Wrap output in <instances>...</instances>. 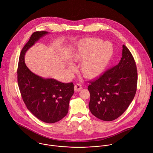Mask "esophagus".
Here are the masks:
<instances>
[{"label": "esophagus", "instance_id": "34e87169", "mask_svg": "<svg viewBox=\"0 0 153 153\" xmlns=\"http://www.w3.org/2000/svg\"><path fill=\"white\" fill-rule=\"evenodd\" d=\"M82 89V86L80 84L77 83L74 85V91H79Z\"/></svg>", "mask_w": 153, "mask_h": 153}]
</instances>
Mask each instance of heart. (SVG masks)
<instances>
[{
	"label": "heart",
	"instance_id": "b5f03b06",
	"mask_svg": "<svg viewBox=\"0 0 153 153\" xmlns=\"http://www.w3.org/2000/svg\"><path fill=\"white\" fill-rule=\"evenodd\" d=\"M113 53L111 43L99 39L87 38L79 42L73 54V60L82 62L81 71L88 78H93L103 70ZM70 69L73 67H70Z\"/></svg>",
	"mask_w": 153,
	"mask_h": 153
}]
</instances>
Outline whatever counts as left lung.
Wrapping results in <instances>:
<instances>
[{
    "label": "left lung",
    "mask_w": 153,
    "mask_h": 153,
    "mask_svg": "<svg viewBox=\"0 0 153 153\" xmlns=\"http://www.w3.org/2000/svg\"><path fill=\"white\" fill-rule=\"evenodd\" d=\"M122 57L116 66L90 82V110L97 118L112 121L120 117L133 100L137 83V71L134 57L122 46Z\"/></svg>",
    "instance_id": "left-lung-1"
}]
</instances>
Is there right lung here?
I'll return each mask as SVG.
<instances>
[{
  "label": "right lung",
  "instance_id": "1",
  "mask_svg": "<svg viewBox=\"0 0 153 153\" xmlns=\"http://www.w3.org/2000/svg\"><path fill=\"white\" fill-rule=\"evenodd\" d=\"M48 33L45 31L33 33L22 50L17 68V82L28 110L39 120L53 123L67 114L70 100L74 94L73 83H63L54 79L40 77L28 69L24 59L27 51Z\"/></svg>",
  "mask_w": 153,
  "mask_h": 153
}]
</instances>
